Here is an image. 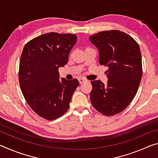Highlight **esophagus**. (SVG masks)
Here are the masks:
<instances>
[{"label":"esophagus","instance_id":"34e87169","mask_svg":"<svg viewBox=\"0 0 158 158\" xmlns=\"http://www.w3.org/2000/svg\"><path fill=\"white\" fill-rule=\"evenodd\" d=\"M79 83L80 84H83V83H84V82H85V81H87L85 79H83V78H79Z\"/></svg>","mask_w":158,"mask_h":158}]
</instances>
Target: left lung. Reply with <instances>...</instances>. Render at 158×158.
<instances>
[{
  "mask_svg": "<svg viewBox=\"0 0 158 158\" xmlns=\"http://www.w3.org/2000/svg\"><path fill=\"white\" fill-rule=\"evenodd\" d=\"M99 50L101 65L108 67L107 85L91 81L90 99L94 108L105 116L124 110L132 101L142 77V62L137 42L124 32L102 31L89 37Z\"/></svg>",
  "mask_w": 158,
  "mask_h": 158,
  "instance_id": "left-lung-1",
  "label": "left lung"
}]
</instances>
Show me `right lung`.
<instances>
[{"instance_id":"add662e5","label":"right lung","mask_w":158,"mask_h":158,"mask_svg":"<svg viewBox=\"0 0 158 158\" xmlns=\"http://www.w3.org/2000/svg\"><path fill=\"white\" fill-rule=\"evenodd\" d=\"M75 34L48 33L26 44L21 53L19 81L23 97L35 113L48 121L68 111L79 84L77 79H59L58 69L68 63L77 42Z\"/></svg>"}]
</instances>
